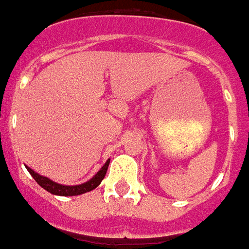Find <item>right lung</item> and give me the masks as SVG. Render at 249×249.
<instances>
[{
	"label": "right lung",
	"mask_w": 249,
	"mask_h": 249,
	"mask_svg": "<svg viewBox=\"0 0 249 249\" xmlns=\"http://www.w3.org/2000/svg\"><path fill=\"white\" fill-rule=\"evenodd\" d=\"M109 161L110 160H107V162L104 164L101 169L98 171L94 176H93L90 180H88L85 183L78 184V185H64V184H58L56 181H53L51 178H45V176H41L37 172H35L32 168H29L28 165H25L26 169H28V172L33 176L37 184L42 187L45 191L48 192L53 193V195H57V196H78V195H82V193H87L93 191L94 188H97L101 181H103V178H105V175H107V171H108V165Z\"/></svg>",
	"instance_id": "right-lung-1"
}]
</instances>
